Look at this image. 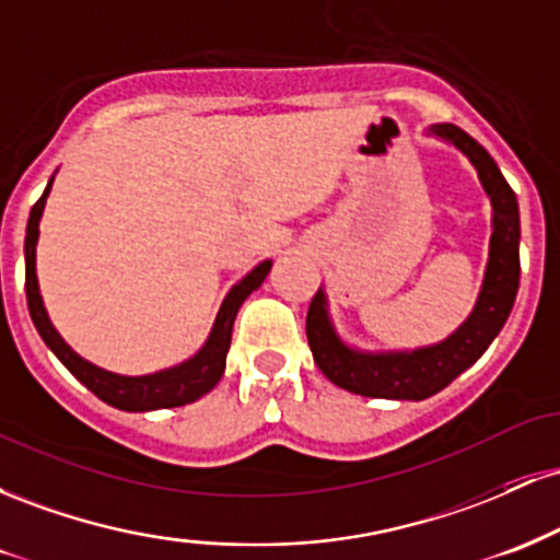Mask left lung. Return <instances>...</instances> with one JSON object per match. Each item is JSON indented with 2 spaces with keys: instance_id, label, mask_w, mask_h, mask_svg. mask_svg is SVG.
<instances>
[{
  "instance_id": "1",
  "label": "left lung",
  "mask_w": 560,
  "mask_h": 560,
  "mask_svg": "<svg viewBox=\"0 0 560 560\" xmlns=\"http://www.w3.org/2000/svg\"><path fill=\"white\" fill-rule=\"evenodd\" d=\"M429 133L458 147L477 168V176L485 186L492 205V236L490 258H487L485 281H481L477 305L471 316L458 326L447 339L436 345L416 347V350L365 352L350 347L334 329L329 316V300L324 289H318L307 307V345L313 361L329 382L347 392L363 397H384V400H427L445 389L455 376H460L468 365L485 355L487 347L498 337L503 324L511 316V307L518 292V202L513 189L500 173L498 163L477 139L468 137L453 124H434Z\"/></svg>"
}]
</instances>
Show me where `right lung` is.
I'll return each mask as SVG.
<instances>
[{"instance_id":"obj_1","label":"right lung","mask_w":560,"mask_h":560,"mask_svg":"<svg viewBox=\"0 0 560 560\" xmlns=\"http://www.w3.org/2000/svg\"><path fill=\"white\" fill-rule=\"evenodd\" d=\"M55 176L49 178L47 189L38 197V202L31 208L28 226H25V298H28V313L34 320L36 331L42 334L44 345L60 358V363L73 374L86 389H92L100 400L118 410H131V413H141V410H160V408H178V405L195 402L202 395L221 382L223 371H226V352L231 347V329H234V318L240 313L242 302L266 281L268 271L273 262L262 260L255 266L240 284L231 287L226 300L221 302L213 329H210L208 342H205L189 361L171 365V369L155 371V374L144 376H124L113 374V371L100 369V365L83 361L79 352L70 347L66 339L57 334L52 320L47 316L44 307L42 292H38L36 279V242H38V221H42L44 205H47L49 191H52Z\"/></svg>"}]
</instances>
